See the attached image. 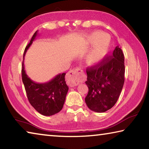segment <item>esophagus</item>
<instances>
[{"mask_svg":"<svg viewBox=\"0 0 149 149\" xmlns=\"http://www.w3.org/2000/svg\"><path fill=\"white\" fill-rule=\"evenodd\" d=\"M85 75L83 70L79 68L73 69L68 73L67 79L68 84L71 86H76L80 83H83L85 81Z\"/></svg>","mask_w":149,"mask_h":149,"instance_id":"1","label":"esophagus"}]
</instances>
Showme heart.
<instances>
[{"instance_id":"obj_1","label":"heart","mask_w":149,"mask_h":149,"mask_svg":"<svg viewBox=\"0 0 149 149\" xmlns=\"http://www.w3.org/2000/svg\"><path fill=\"white\" fill-rule=\"evenodd\" d=\"M88 42L93 45V49L87 54L85 60L88 64L95 65L101 62L107 55L109 47L110 39L107 35L95 32L88 37Z\"/></svg>"}]
</instances>
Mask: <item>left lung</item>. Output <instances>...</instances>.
<instances>
[{
  "mask_svg": "<svg viewBox=\"0 0 149 149\" xmlns=\"http://www.w3.org/2000/svg\"><path fill=\"white\" fill-rule=\"evenodd\" d=\"M85 84L89 92L85 100L88 108L96 112H104L116 103L124 84V55L117 46L110 56L87 68Z\"/></svg>",
  "mask_w": 149,
  "mask_h": 149,
  "instance_id": "obj_1",
  "label": "left lung"
}]
</instances>
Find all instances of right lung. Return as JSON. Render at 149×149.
Wrapping results in <instances>:
<instances>
[{
    "label": "right lung",
    "mask_w": 149,
    "mask_h": 149,
    "mask_svg": "<svg viewBox=\"0 0 149 149\" xmlns=\"http://www.w3.org/2000/svg\"><path fill=\"white\" fill-rule=\"evenodd\" d=\"M37 35V31L33 35L24 50L22 68V81L31 105L41 114L49 116L62 110L69 88L65 81V73L57 75L45 84H37L27 76L24 69V56Z\"/></svg>",
    "instance_id": "1"
}]
</instances>
